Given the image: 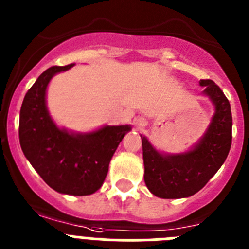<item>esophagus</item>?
<instances>
[{
	"mask_svg": "<svg viewBox=\"0 0 249 249\" xmlns=\"http://www.w3.org/2000/svg\"><path fill=\"white\" fill-rule=\"evenodd\" d=\"M136 127H137V128H142V127H144V121H142V120H140V118H138V120H136Z\"/></svg>",
	"mask_w": 249,
	"mask_h": 249,
	"instance_id": "esophagus-1",
	"label": "esophagus"
}]
</instances>
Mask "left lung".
<instances>
[{
  "label": "left lung",
  "instance_id": "8db88e82",
  "mask_svg": "<svg viewBox=\"0 0 249 249\" xmlns=\"http://www.w3.org/2000/svg\"><path fill=\"white\" fill-rule=\"evenodd\" d=\"M203 93L214 105V114L203 137L190 151L177 155L160 153L144 136L142 138L144 182L160 198H184L202 190L217 173L232 144L231 105L212 80H201Z\"/></svg>",
  "mask_w": 249,
  "mask_h": 249
}]
</instances>
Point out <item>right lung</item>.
Segmentation results:
<instances>
[{"mask_svg":"<svg viewBox=\"0 0 249 249\" xmlns=\"http://www.w3.org/2000/svg\"><path fill=\"white\" fill-rule=\"evenodd\" d=\"M72 66L50 67L28 89L19 112V144L51 188L63 195L87 196L101 188L112 156L131 126H105L89 133L57 127L48 113L46 91L54 74Z\"/></svg>","mask_w":249,"mask_h":249,"instance_id":"add662e5","label":"right lung"}]
</instances>
